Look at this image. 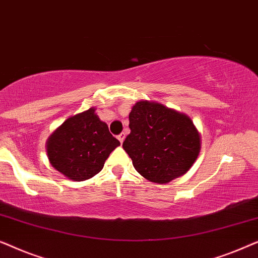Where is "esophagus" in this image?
Masks as SVG:
<instances>
[{"mask_svg":"<svg viewBox=\"0 0 258 258\" xmlns=\"http://www.w3.org/2000/svg\"><path fill=\"white\" fill-rule=\"evenodd\" d=\"M117 139H118L119 142L123 143V141H124V139H125V133H121V134H119V135L117 136Z\"/></svg>","mask_w":258,"mask_h":258,"instance_id":"1","label":"esophagus"}]
</instances>
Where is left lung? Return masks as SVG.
<instances>
[{"mask_svg": "<svg viewBox=\"0 0 258 258\" xmlns=\"http://www.w3.org/2000/svg\"><path fill=\"white\" fill-rule=\"evenodd\" d=\"M123 149L148 181L165 184L184 175L201 150V135L184 112L153 101H139L129 114Z\"/></svg>", "mask_w": 258, "mask_h": 258, "instance_id": "8db88e82", "label": "left lung"}]
</instances>
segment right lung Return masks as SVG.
<instances>
[{"instance_id": "add662e5", "label": "right lung", "mask_w": 258, "mask_h": 258, "mask_svg": "<svg viewBox=\"0 0 258 258\" xmlns=\"http://www.w3.org/2000/svg\"><path fill=\"white\" fill-rule=\"evenodd\" d=\"M96 109L90 108L67 118L47 141L49 162L56 170L72 181L94 177L119 141L109 133Z\"/></svg>"}]
</instances>
